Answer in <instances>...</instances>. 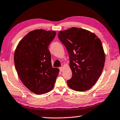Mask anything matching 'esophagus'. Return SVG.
<instances>
[{
    "mask_svg": "<svg viewBox=\"0 0 120 120\" xmlns=\"http://www.w3.org/2000/svg\"><path fill=\"white\" fill-rule=\"evenodd\" d=\"M59 69H60V71H63V70H64V67H61L59 68Z\"/></svg>",
    "mask_w": 120,
    "mask_h": 120,
    "instance_id": "obj_1",
    "label": "esophagus"
}]
</instances>
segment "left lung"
I'll list each match as a JSON object with an SVG mask.
<instances>
[{
  "label": "left lung",
  "mask_w": 120,
  "mask_h": 120,
  "mask_svg": "<svg viewBox=\"0 0 120 120\" xmlns=\"http://www.w3.org/2000/svg\"><path fill=\"white\" fill-rule=\"evenodd\" d=\"M58 37L69 54L72 77L67 81L68 86L79 92L91 89L101 74L105 61L101 41L93 33L76 27L60 31Z\"/></svg>",
  "instance_id": "8db88e82"
}]
</instances>
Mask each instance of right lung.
<instances>
[{"label": "right lung", "instance_id": "obj_1", "mask_svg": "<svg viewBox=\"0 0 120 120\" xmlns=\"http://www.w3.org/2000/svg\"><path fill=\"white\" fill-rule=\"evenodd\" d=\"M55 31L43 29L29 32L21 40L14 53V64L24 86L37 94L52 90L59 69L53 68L49 45Z\"/></svg>", "mask_w": 120, "mask_h": 120}]
</instances>
